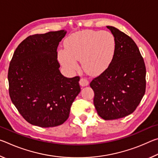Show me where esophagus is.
Instances as JSON below:
<instances>
[{
  "instance_id": "34e87169",
  "label": "esophagus",
  "mask_w": 158,
  "mask_h": 158,
  "mask_svg": "<svg viewBox=\"0 0 158 158\" xmlns=\"http://www.w3.org/2000/svg\"><path fill=\"white\" fill-rule=\"evenodd\" d=\"M89 82L88 80L85 79V78H84V77H81V79H80V81H79V84L81 85V86H86V85H89Z\"/></svg>"
}]
</instances>
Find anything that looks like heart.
Returning <instances> with one entry per match:
<instances>
[{"label":"heart","instance_id":"b5f03b06","mask_svg":"<svg viewBox=\"0 0 158 158\" xmlns=\"http://www.w3.org/2000/svg\"><path fill=\"white\" fill-rule=\"evenodd\" d=\"M65 50L58 52L60 63L69 69L78 67L81 59L84 70L90 74L102 73L107 68L114 56L115 39L108 31H84L76 33L67 39Z\"/></svg>","mask_w":158,"mask_h":158}]
</instances>
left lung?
I'll list each match as a JSON object with an SVG mask.
<instances>
[{
  "mask_svg": "<svg viewBox=\"0 0 158 158\" xmlns=\"http://www.w3.org/2000/svg\"><path fill=\"white\" fill-rule=\"evenodd\" d=\"M115 39L114 56L102 73L90 85L95 107L105 120H115L135 111L146 91V66L138 47L130 36L106 26Z\"/></svg>",
  "mask_w": 158,
  "mask_h": 158,
  "instance_id": "1",
  "label": "left lung"
}]
</instances>
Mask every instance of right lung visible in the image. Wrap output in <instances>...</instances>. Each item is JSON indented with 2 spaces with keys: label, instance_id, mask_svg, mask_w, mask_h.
<instances>
[{
  "label": "right lung",
  "instance_id": "obj_1",
  "mask_svg": "<svg viewBox=\"0 0 158 158\" xmlns=\"http://www.w3.org/2000/svg\"><path fill=\"white\" fill-rule=\"evenodd\" d=\"M65 34L60 30L28 36L10 61V97L23 118L33 125L50 127L65 123L81 90L79 76L68 78L59 70L57 49Z\"/></svg>",
  "mask_w": 158,
  "mask_h": 158
}]
</instances>
